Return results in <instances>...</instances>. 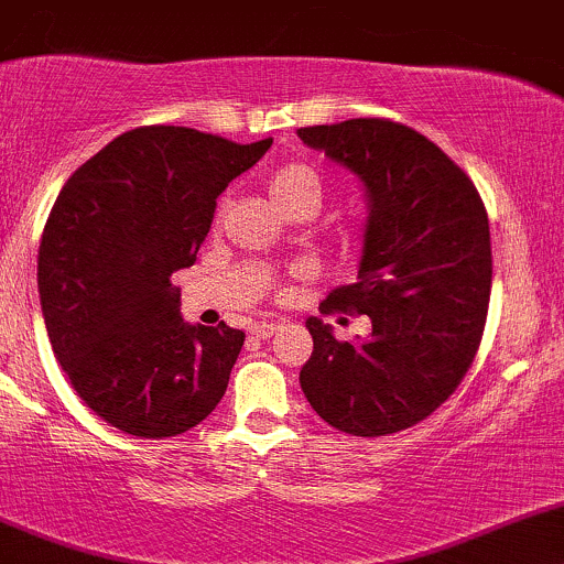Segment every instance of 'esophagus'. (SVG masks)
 <instances>
[{"label":"esophagus","mask_w":564,"mask_h":564,"mask_svg":"<svg viewBox=\"0 0 564 564\" xmlns=\"http://www.w3.org/2000/svg\"><path fill=\"white\" fill-rule=\"evenodd\" d=\"M278 328H281V323H278V321H260V323H254V326H251V334H254L257 339H270V336H273Z\"/></svg>","instance_id":"34e87169"}]
</instances>
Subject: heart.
Returning a JSON list of instances; mask_svg holds the SVG:
<instances>
[{"mask_svg":"<svg viewBox=\"0 0 564 564\" xmlns=\"http://www.w3.org/2000/svg\"><path fill=\"white\" fill-rule=\"evenodd\" d=\"M268 196L283 215H294L302 209L315 215L323 200L321 174L304 161H289L268 177Z\"/></svg>","mask_w":564,"mask_h":564,"instance_id":"1","label":"heart"}]
</instances>
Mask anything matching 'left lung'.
Wrapping results in <instances>:
<instances>
[{
	"label": "left lung",
	"mask_w": 564,
	"mask_h": 564,
	"mask_svg": "<svg viewBox=\"0 0 564 564\" xmlns=\"http://www.w3.org/2000/svg\"><path fill=\"white\" fill-rule=\"evenodd\" d=\"M366 191L358 283L334 289L321 313L371 318L366 341H336L307 318L313 355L304 398L336 430L379 437L437 411L475 360L488 315L494 257L480 193L416 129L349 119L296 132Z\"/></svg>",
	"instance_id": "1"
}]
</instances>
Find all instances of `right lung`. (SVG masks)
<instances>
[{"label":"right lung","mask_w":564,"mask_h":564,"mask_svg":"<svg viewBox=\"0 0 564 564\" xmlns=\"http://www.w3.org/2000/svg\"><path fill=\"white\" fill-rule=\"evenodd\" d=\"M270 145L138 127L63 185L39 246L44 326L74 390L116 430L183 435L228 390L243 332L185 323L170 278L196 262L219 193Z\"/></svg>","instance_id":"1"}]
</instances>
